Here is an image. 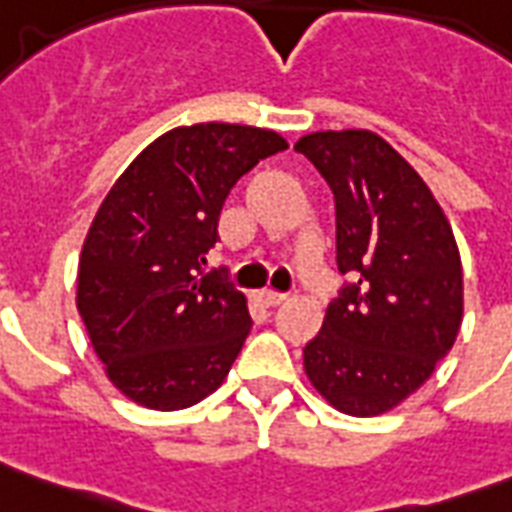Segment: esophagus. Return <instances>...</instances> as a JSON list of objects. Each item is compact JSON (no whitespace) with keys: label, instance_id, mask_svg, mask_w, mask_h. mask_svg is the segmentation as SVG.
<instances>
[{"label":"esophagus","instance_id":"34e87169","mask_svg":"<svg viewBox=\"0 0 512 512\" xmlns=\"http://www.w3.org/2000/svg\"><path fill=\"white\" fill-rule=\"evenodd\" d=\"M284 300H287V295H279V292H271V289L260 292V303H263L265 308H276V305H281Z\"/></svg>","mask_w":512,"mask_h":512}]
</instances>
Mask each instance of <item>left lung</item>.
Instances as JSON below:
<instances>
[{
    "instance_id": "left-lung-1",
    "label": "left lung",
    "mask_w": 512,
    "mask_h": 512,
    "mask_svg": "<svg viewBox=\"0 0 512 512\" xmlns=\"http://www.w3.org/2000/svg\"><path fill=\"white\" fill-rule=\"evenodd\" d=\"M297 154L337 209V268L350 284L303 350L305 374L337 412L377 417L425 385L462 324V263L425 180L369 130L311 132Z\"/></svg>"
}]
</instances>
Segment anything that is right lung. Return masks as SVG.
<instances>
[{"instance_id": "1", "label": "right lung", "mask_w": 512, "mask_h": 512, "mask_svg": "<svg viewBox=\"0 0 512 512\" xmlns=\"http://www.w3.org/2000/svg\"><path fill=\"white\" fill-rule=\"evenodd\" d=\"M279 132L207 122L143 148L92 220L76 308L108 380L135 404L175 412L223 385L247 340V297L212 273L225 196L279 154Z\"/></svg>"}]
</instances>
